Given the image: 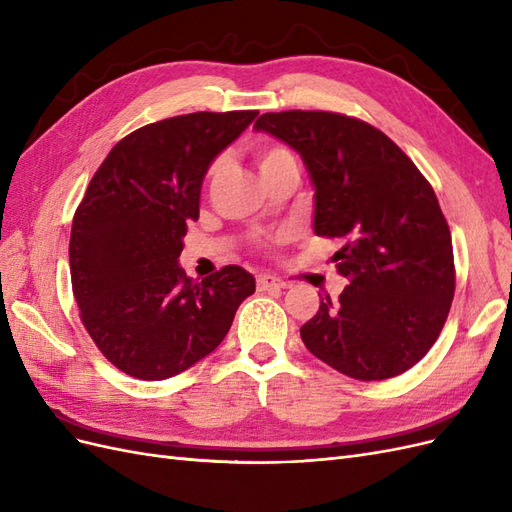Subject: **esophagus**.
Listing matches in <instances>:
<instances>
[{"mask_svg": "<svg viewBox=\"0 0 512 512\" xmlns=\"http://www.w3.org/2000/svg\"><path fill=\"white\" fill-rule=\"evenodd\" d=\"M256 286L258 290H280V288H286V282L275 275H258Z\"/></svg>", "mask_w": 512, "mask_h": 512, "instance_id": "1", "label": "esophagus"}]
</instances>
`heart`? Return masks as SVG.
<instances>
[{
    "mask_svg": "<svg viewBox=\"0 0 512 512\" xmlns=\"http://www.w3.org/2000/svg\"><path fill=\"white\" fill-rule=\"evenodd\" d=\"M286 158H292V153L284 147V145H258L256 147V160H258V168L265 170L277 162H282ZM215 173V164L207 170V177H211Z\"/></svg>",
    "mask_w": 512,
    "mask_h": 512,
    "instance_id": "1",
    "label": "heart"
}]
</instances>
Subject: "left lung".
<instances>
[{"mask_svg": "<svg viewBox=\"0 0 512 512\" xmlns=\"http://www.w3.org/2000/svg\"><path fill=\"white\" fill-rule=\"evenodd\" d=\"M301 153L316 188L314 230L342 239L339 303L301 327L305 348L354 380L416 365L455 297L453 241L436 192L389 136L329 111L265 113L254 123Z\"/></svg>", "mask_w": 512, "mask_h": 512, "instance_id": "1", "label": "left lung"}]
</instances>
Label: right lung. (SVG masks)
<instances>
[{"mask_svg": "<svg viewBox=\"0 0 512 512\" xmlns=\"http://www.w3.org/2000/svg\"><path fill=\"white\" fill-rule=\"evenodd\" d=\"M258 111L190 113L123 136L91 177L70 232L81 320L123 374L166 380L226 337L254 277L237 265L192 282L177 265L200 185Z\"/></svg>", "mask_w": 512, "mask_h": 512, "instance_id": "1", "label": "right lung"}]
</instances>
